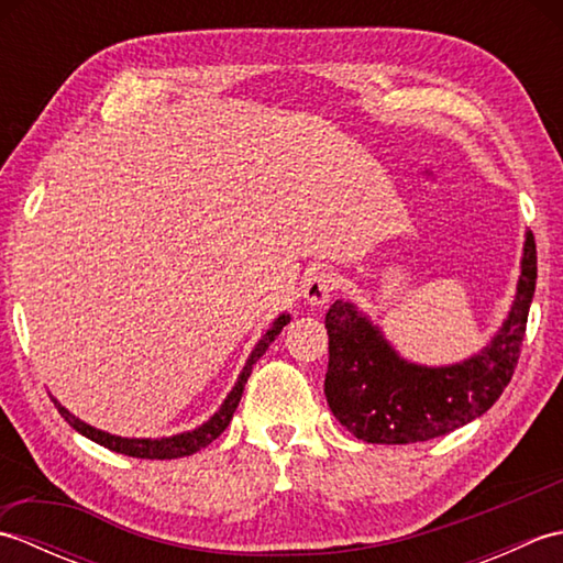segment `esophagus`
Returning a JSON list of instances; mask_svg holds the SVG:
<instances>
[{
	"label": "esophagus",
	"mask_w": 563,
	"mask_h": 563,
	"mask_svg": "<svg viewBox=\"0 0 563 563\" xmlns=\"http://www.w3.org/2000/svg\"><path fill=\"white\" fill-rule=\"evenodd\" d=\"M336 290H339V278L336 273L329 268L312 271L305 278V297L309 305H327Z\"/></svg>",
	"instance_id": "1"
}]
</instances>
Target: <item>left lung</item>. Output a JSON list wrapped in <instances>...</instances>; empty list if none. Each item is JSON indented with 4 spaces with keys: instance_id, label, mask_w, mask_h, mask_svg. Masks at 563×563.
I'll list each match as a JSON object with an SVG mask.
<instances>
[{
    "instance_id": "obj_1",
    "label": "left lung",
    "mask_w": 563,
    "mask_h": 563,
    "mask_svg": "<svg viewBox=\"0 0 563 563\" xmlns=\"http://www.w3.org/2000/svg\"><path fill=\"white\" fill-rule=\"evenodd\" d=\"M537 285V246L528 232L516 302L486 351L452 367L401 361L379 331L349 302L327 312L329 369L324 394L331 413L355 438L377 445L433 440L486 413L516 373Z\"/></svg>"
}]
</instances>
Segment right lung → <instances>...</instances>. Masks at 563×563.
Instances as JSON below:
<instances>
[{
	"label": "right lung",
	"mask_w": 563,
	"mask_h": 563,
	"mask_svg": "<svg viewBox=\"0 0 563 563\" xmlns=\"http://www.w3.org/2000/svg\"><path fill=\"white\" fill-rule=\"evenodd\" d=\"M288 321H290L288 314L278 317V321H275V324L266 331V336H263V339L258 341L254 353H251V357H249L244 369H242V375H239V379H236L234 389L230 391V397L224 399L222 409H220L218 413H214L208 423H202L200 428L190 430V433H181V435H174V438H162V440L118 438V435H109V433H103V430H97V428H91V426H87V423H81L79 418L71 416V413L65 409V406H59L57 401H55V406H57L59 416H63L71 428L79 430L81 435H87L89 440L99 442V445L109 448V450H113V452H121V454H128V457H140V460H176V457H186V454H194V452H198L200 448L210 445V442H212L214 438H220L222 430H224L227 426H230L232 416H234L236 406H239V399H242V394H244V385H246V379H249V375H251V367H254L258 357L268 351V345L275 341V336H278L280 329H283L285 324H288Z\"/></svg>",
	"instance_id": "1"
}]
</instances>
